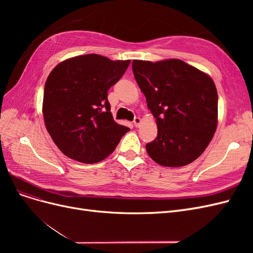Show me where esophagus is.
Listing matches in <instances>:
<instances>
[{"instance_id":"esophagus-1","label":"esophagus","mask_w":253,"mask_h":253,"mask_svg":"<svg viewBox=\"0 0 253 253\" xmlns=\"http://www.w3.org/2000/svg\"><path fill=\"white\" fill-rule=\"evenodd\" d=\"M133 122H134V126H135L136 127H138V126H140V124H141V119H140L139 117H135Z\"/></svg>"}]
</instances>
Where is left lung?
Here are the masks:
<instances>
[{"label": "left lung", "instance_id": "1", "mask_svg": "<svg viewBox=\"0 0 253 253\" xmlns=\"http://www.w3.org/2000/svg\"><path fill=\"white\" fill-rule=\"evenodd\" d=\"M133 74L156 119L145 149L160 166L182 167L200 157L217 126V90L208 75L178 59L134 60Z\"/></svg>", "mask_w": 253, "mask_h": 253}]
</instances>
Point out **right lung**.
Instances as JSON below:
<instances>
[{
    "mask_svg": "<svg viewBox=\"0 0 253 253\" xmlns=\"http://www.w3.org/2000/svg\"><path fill=\"white\" fill-rule=\"evenodd\" d=\"M129 62L89 53L67 59L50 72L42 112L47 132L64 155L84 164L99 163L129 131L115 122L108 100V90Z\"/></svg>",
    "mask_w": 253,
    "mask_h": 253,
    "instance_id": "add662e5",
    "label": "right lung"
}]
</instances>
